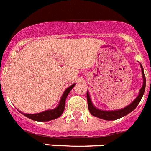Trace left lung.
Instances as JSON below:
<instances>
[{
    "instance_id": "left-lung-1",
    "label": "left lung",
    "mask_w": 151,
    "mask_h": 151,
    "mask_svg": "<svg viewBox=\"0 0 151 151\" xmlns=\"http://www.w3.org/2000/svg\"><path fill=\"white\" fill-rule=\"evenodd\" d=\"M141 66V69H142V75H143V84L142 88L139 90V93L138 96L137 98L135 99L134 101L131 103L129 106L125 107V108H122L121 110H117V111H101L97 108H96L93 105L91 100H90V95L89 93H86L87 96V103H88V108L90 111V114L93 115V116L96 117V118H100L101 119H104V120H108V121H111V120H116L120 118L125 116L126 114H129L130 112L132 111L135 108H137V105L139 103V101H141V99L143 97V95L145 91V87H146V78L144 72H143V68Z\"/></svg>"
}]
</instances>
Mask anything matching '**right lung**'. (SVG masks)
<instances>
[{"label": "right lung", "mask_w": 151, "mask_h": 151, "mask_svg": "<svg viewBox=\"0 0 151 151\" xmlns=\"http://www.w3.org/2000/svg\"><path fill=\"white\" fill-rule=\"evenodd\" d=\"M76 84H72V86H70L69 87H68L65 90V91L64 92L63 95L61 96V101L59 103L58 106L56 108L52 110H48V111H45L40 112V113H37V114H23L24 115L29 119L34 120V121L38 122H47L55 119L57 118H58L62 114L64 110H65V100L67 96L68 95L69 92L71 91L72 88L74 87V86Z\"/></svg>", "instance_id": "obj_1"}]
</instances>
